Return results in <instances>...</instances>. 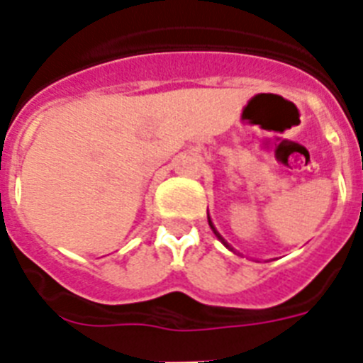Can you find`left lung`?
<instances>
[{
    "instance_id": "left-lung-1",
    "label": "left lung",
    "mask_w": 363,
    "mask_h": 363,
    "mask_svg": "<svg viewBox=\"0 0 363 363\" xmlns=\"http://www.w3.org/2000/svg\"><path fill=\"white\" fill-rule=\"evenodd\" d=\"M207 220H209V225H211V229H213V233H214V234H216V238H218V240H220V242H221V243H223V245H225V247H227V249H230V251H233V247H230V245H229V243H227V242H225V240L221 238V234H220V233H218V230H216V227H214V225H213V221H211V218H209V216H207Z\"/></svg>"
}]
</instances>
